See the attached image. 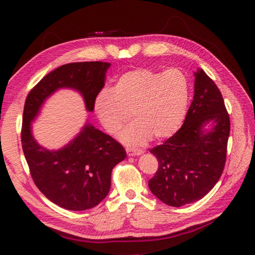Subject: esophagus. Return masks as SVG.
Here are the masks:
<instances>
[{
	"label": "esophagus",
	"instance_id": "34e87169",
	"mask_svg": "<svg viewBox=\"0 0 255 255\" xmlns=\"http://www.w3.org/2000/svg\"><path fill=\"white\" fill-rule=\"evenodd\" d=\"M126 152L128 154V156H137V155H140L144 153L141 149H132V148H127Z\"/></svg>",
	"mask_w": 255,
	"mask_h": 255
}]
</instances>
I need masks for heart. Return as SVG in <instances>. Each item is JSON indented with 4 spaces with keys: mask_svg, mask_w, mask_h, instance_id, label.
<instances>
[{
    "mask_svg": "<svg viewBox=\"0 0 255 255\" xmlns=\"http://www.w3.org/2000/svg\"><path fill=\"white\" fill-rule=\"evenodd\" d=\"M190 81L179 68L157 72L135 68L120 75L111 90L94 100V112L106 130L116 135L130 114L133 122L120 135L128 146H140L153 137L165 139L179 130L187 115Z\"/></svg>",
    "mask_w": 255,
    "mask_h": 255,
    "instance_id": "obj_1",
    "label": "heart"
}]
</instances>
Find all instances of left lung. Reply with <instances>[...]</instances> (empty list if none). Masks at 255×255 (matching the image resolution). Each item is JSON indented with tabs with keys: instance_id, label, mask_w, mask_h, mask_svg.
<instances>
[{
	"instance_id": "left-lung-1",
	"label": "left lung",
	"mask_w": 255,
	"mask_h": 255,
	"mask_svg": "<svg viewBox=\"0 0 255 255\" xmlns=\"http://www.w3.org/2000/svg\"><path fill=\"white\" fill-rule=\"evenodd\" d=\"M213 123L207 131L204 127ZM231 122L215 82L198 68L195 96L184 123L173 136L150 153L158 169L149 190L164 204L181 207L200 200L215 187L226 162Z\"/></svg>"
}]
</instances>
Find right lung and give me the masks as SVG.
Returning a JSON list of instances; mask_svg holds the SVG:
<instances>
[{
    "label": "right lung",
    "mask_w": 255,
    "mask_h": 255,
    "mask_svg": "<svg viewBox=\"0 0 255 255\" xmlns=\"http://www.w3.org/2000/svg\"><path fill=\"white\" fill-rule=\"evenodd\" d=\"M110 63H71L51 71L25 99L21 143L34 184L46 198L64 209L86 210L105 199L111 187V171L126 158V150L111 136L86 124L63 148L50 150L37 143L31 123L47 98L58 89L81 93L88 111L105 86Z\"/></svg>",
    "instance_id": "add662e5"
}]
</instances>
